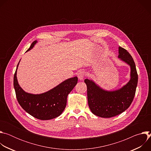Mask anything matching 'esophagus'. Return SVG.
I'll return each mask as SVG.
<instances>
[{
	"label": "esophagus",
	"instance_id": "34e87169",
	"mask_svg": "<svg viewBox=\"0 0 151 151\" xmlns=\"http://www.w3.org/2000/svg\"><path fill=\"white\" fill-rule=\"evenodd\" d=\"M86 76V73L84 70H81L78 73V78L80 80H82Z\"/></svg>",
	"mask_w": 151,
	"mask_h": 151
}]
</instances>
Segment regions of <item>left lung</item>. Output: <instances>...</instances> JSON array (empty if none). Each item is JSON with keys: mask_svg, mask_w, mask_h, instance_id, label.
<instances>
[{"mask_svg": "<svg viewBox=\"0 0 151 151\" xmlns=\"http://www.w3.org/2000/svg\"><path fill=\"white\" fill-rule=\"evenodd\" d=\"M118 58L131 68L130 80L121 88L106 91L92 80H84L87 87L88 106L91 112L96 116L107 118L116 116L127 110L134 99L138 82L135 63L130 53L121 47H119Z\"/></svg>", "mask_w": 151, "mask_h": 151, "instance_id": "1", "label": "left lung"}]
</instances>
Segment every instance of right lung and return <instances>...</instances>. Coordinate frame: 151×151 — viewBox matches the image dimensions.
<instances>
[{
    "mask_svg": "<svg viewBox=\"0 0 151 151\" xmlns=\"http://www.w3.org/2000/svg\"><path fill=\"white\" fill-rule=\"evenodd\" d=\"M34 41L27 51L33 48ZM14 76V87L17 99L21 107L32 116L40 120H48L60 116L65 109L68 94L78 82V78H69L52 90L40 94L25 92L20 87L17 79V70Z\"/></svg>",
    "mask_w": 151,
    "mask_h": 151,
    "instance_id": "1",
    "label": "right lung"
}]
</instances>
